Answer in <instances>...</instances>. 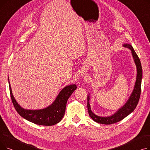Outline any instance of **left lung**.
<instances>
[{"mask_svg": "<svg viewBox=\"0 0 150 150\" xmlns=\"http://www.w3.org/2000/svg\"><path fill=\"white\" fill-rule=\"evenodd\" d=\"M124 46L127 47V48L131 50L133 58L134 59V62L137 66V74L136 81L134 86V89L131 96H130L129 100L127 102V103H126L121 109H120L115 114H114L111 117H102L97 116L91 111L89 105V97L88 96V110L89 115L92 118V119L93 120L98 123L111 125L123 120L124 118L128 116L135 109L140 99L141 93L142 78V68L141 62L137 53H136V52L133 49V47L131 45L125 44Z\"/></svg>", "mask_w": 150, "mask_h": 150, "instance_id": "8db88e82", "label": "left lung"}]
</instances>
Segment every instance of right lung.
I'll return each instance as SVG.
<instances>
[{
	"label": "right lung",
	"mask_w": 150,
	"mask_h": 150,
	"mask_svg": "<svg viewBox=\"0 0 150 150\" xmlns=\"http://www.w3.org/2000/svg\"><path fill=\"white\" fill-rule=\"evenodd\" d=\"M76 89V86L75 84L66 86L60 92L53 103L45 109L27 110L22 108L15 100L12 94L10 84L11 101L18 114L31 122L44 126H52L59 123L62 120L65 114L67 101Z\"/></svg>",
	"instance_id": "right-lung-1"
}]
</instances>
